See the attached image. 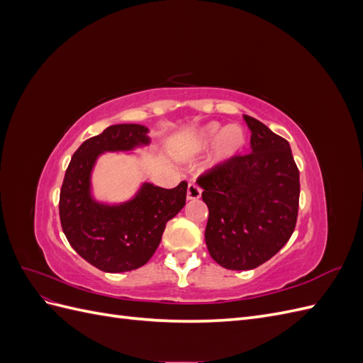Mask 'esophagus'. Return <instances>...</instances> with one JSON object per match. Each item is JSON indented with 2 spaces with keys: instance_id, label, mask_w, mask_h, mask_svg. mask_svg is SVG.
Masks as SVG:
<instances>
[{
  "instance_id": "34e87169",
  "label": "esophagus",
  "mask_w": 363,
  "mask_h": 363,
  "mask_svg": "<svg viewBox=\"0 0 363 363\" xmlns=\"http://www.w3.org/2000/svg\"><path fill=\"white\" fill-rule=\"evenodd\" d=\"M200 196H201V189L196 184L189 183L188 184V192H186V199H188V200H199Z\"/></svg>"
}]
</instances>
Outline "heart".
Returning <instances> with one entry per match:
<instances>
[{
	"label": "heart",
	"mask_w": 363,
	"mask_h": 363,
	"mask_svg": "<svg viewBox=\"0 0 363 363\" xmlns=\"http://www.w3.org/2000/svg\"><path fill=\"white\" fill-rule=\"evenodd\" d=\"M213 151L208 157V167L216 168L235 160L247 144L245 130L238 124L221 125L218 123H208L196 128L186 140L183 150L189 155L206 151L213 145Z\"/></svg>",
	"instance_id": "b5f03b06"
}]
</instances>
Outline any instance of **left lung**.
I'll use <instances>...</instances> for the list:
<instances>
[{
    "label": "left lung",
    "mask_w": 363,
    "mask_h": 363,
    "mask_svg": "<svg viewBox=\"0 0 363 363\" xmlns=\"http://www.w3.org/2000/svg\"><path fill=\"white\" fill-rule=\"evenodd\" d=\"M251 130L250 155L238 156L196 180L207 204L206 245L227 269H255L294 233L300 172L286 139L244 115Z\"/></svg>",
    "instance_id": "1"
}]
</instances>
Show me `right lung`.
Segmentation results:
<instances>
[{"mask_svg": "<svg viewBox=\"0 0 363 363\" xmlns=\"http://www.w3.org/2000/svg\"><path fill=\"white\" fill-rule=\"evenodd\" d=\"M150 130L139 124L107 127L84 140L74 152L60 189L59 213L69 245L104 272L138 269L157 250L167 223L186 203L188 183L163 189L144 182L123 203L98 201L92 192V172L104 152H131L147 147Z\"/></svg>", "mask_w": 363, "mask_h": 363, "instance_id": "1", "label": "right lung"}]
</instances>
